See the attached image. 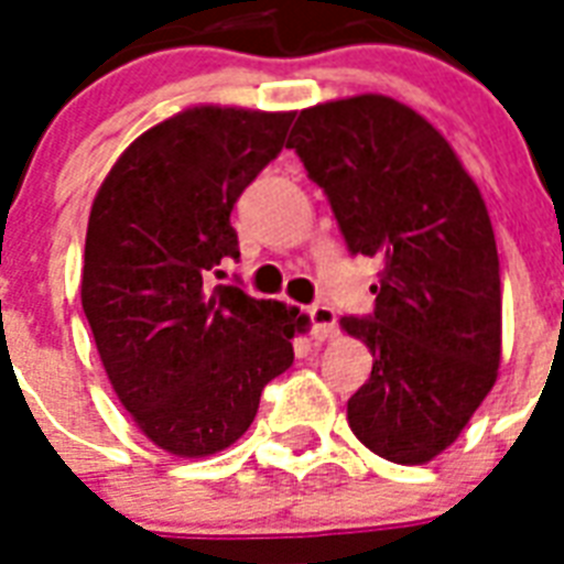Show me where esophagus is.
I'll return each instance as SVG.
<instances>
[{"label":"esophagus","instance_id":"obj_1","mask_svg":"<svg viewBox=\"0 0 564 564\" xmlns=\"http://www.w3.org/2000/svg\"><path fill=\"white\" fill-rule=\"evenodd\" d=\"M310 325H313V339L316 343H327L336 336V313L327 304H316L307 310Z\"/></svg>","mask_w":564,"mask_h":564}]
</instances>
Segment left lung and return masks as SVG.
<instances>
[{
    "label": "left lung",
    "instance_id": "obj_1",
    "mask_svg": "<svg viewBox=\"0 0 564 564\" xmlns=\"http://www.w3.org/2000/svg\"><path fill=\"white\" fill-rule=\"evenodd\" d=\"M286 149L351 254L383 260L375 313L339 318L375 357L348 401L354 436L389 463H430L498 380L500 269L480 189L438 128L380 93L304 108Z\"/></svg>",
    "mask_w": 564,
    "mask_h": 564
}]
</instances>
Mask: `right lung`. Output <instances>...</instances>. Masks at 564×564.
Returning <instances> with one entry per match:
<instances>
[{
  "mask_svg": "<svg viewBox=\"0 0 564 564\" xmlns=\"http://www.w3.org/2000/svg\"><path fill=\"white\" fill-rule=\"evenodd\" d=\"M292 110L193 105L137 137L93 198L82 307L119 403L149 442L198 459L237 442L310 318L213 286L239 257L230 210L274 161Z\"/></svg>",
  "mask_w": 564,
  "mask_h": 564,
  "instance_id": "add662e5",
  "label": "right lung"
}]
</instances>
